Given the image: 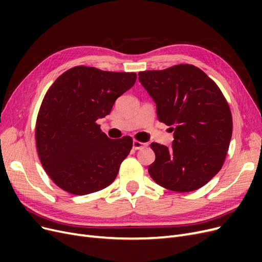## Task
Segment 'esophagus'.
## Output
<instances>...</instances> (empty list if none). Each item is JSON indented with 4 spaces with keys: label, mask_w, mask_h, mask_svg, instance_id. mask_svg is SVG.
Instances as JSON below:
<instances>
[{
    "label": "esophagus",
    "mask_w": 262,
    "mask_h": 262,
    "mask_svg": "<svg viewBox=\"0 0 262 262\" xmlns=\"http://www.w3.org/2000/svg\"><path fill=\"white\" fill-rule=\"evenodd\" d=\"M146 146H147V144L143 143V142H140V141H137V140L133 141V148L134 149H141V148H144Z\"/></svg>",
    "instance_id": "esophagus-1"
}]
</instances>
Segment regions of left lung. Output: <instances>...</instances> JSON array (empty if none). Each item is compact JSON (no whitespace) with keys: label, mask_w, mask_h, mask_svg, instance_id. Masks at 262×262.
<instances>
[{"label":"left lung","mask_w":262,"mask_h":262,"mask_svg":"<svg viewBox=\"0 0 262 262\" xmlns=\"http://www.w3.org/2000/svg\"><path fill=\"white\" fill-rule=\"evenodd\" d=\"M139 80L156 102L158 120L170 126V147L153 142L148 173L177 192L203 187L224 164L233 132L232 113L216 83L192 64L142 71Z\"/></svg>","instance_id":"8db88e82"}]
</instances>
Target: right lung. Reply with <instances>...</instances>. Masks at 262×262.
I'll return each instance as SVG.
<instances>
[{"label": "right lung", "instance_id": "right-lung-1", "mask_svg": "<svg viewBox=\"0 0 262 262\" xmlns=\"http://www.w3.org/2000/svg\"><path fill=\"white\" fill-rule=\"evenodd\" d=\"M136 73L78 66L61 74L46 93L36 121V145L42 167L64 191L84 195L116 179L133 140L109 139L97 119L134 85Z\"/></svg>", "mask_w": 262, "mask_h": 262}]
</instances>
